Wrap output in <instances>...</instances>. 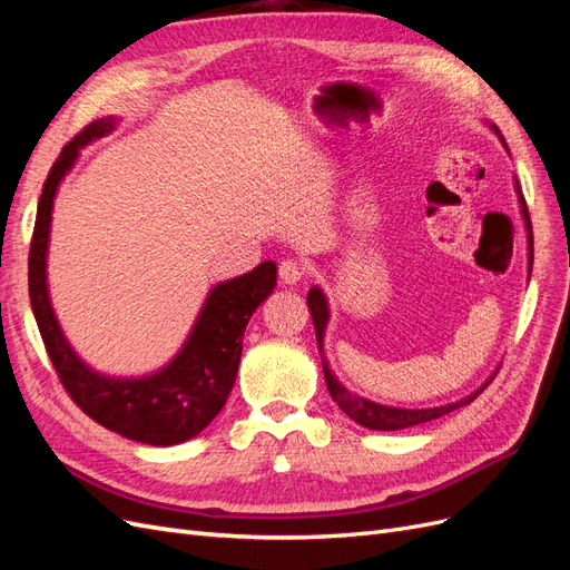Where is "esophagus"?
<instances>
[{
    "mask_svg": "<svg viewBox=\"0 0 570 570\" xmlns=\"http://www.w3.org/2000/svg\"><path fill=\"white\" fill-rule=\"evenodd\" d=\"M304 266L297 262V258H285V262H281V266H278V275H281V281L285 283V285H297V283H302V278H304Z\"/></svg>",
    "mask_w": 570,
    "mask_h": 570,
    "instance_id": "obj_1",
    "label": "esophagus"
}]
</instances>
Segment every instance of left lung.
Segmentation results:
<instances>
[{"label": "left lung", "mask_w": 570, "mask_h": 570, "mask_svg": "<svg viewBox=\"0 0 570 570\" xmlns=\"http://www.w3.org/2000/svg\"><path fill=\"white\" fill-rule=\"evenodd\" d=\"M494 130V135H499V128L497 126H490ZM499 140L504 142V137L499 135ZM507 147V142H504ZM515 185V195H519V204H521V214H523V220H525V230H528V278H530V271H532V226H530V214H528V206H525V199H523V193H521V185L519 180L513 183ZM306 302H308V312H312V318H314V327H316V340H318V350H321V361H323V375H325V385H327V392H331L333 400L337 402V406L347 413V416L352 421H356L358 425H364L368 430H404V428H411V425H421V423H428V421H435L440 416H444V413H450L454 409H461L465 404H471L475 396L488 387L480 385L475 392H471L469 396H463V400L459 402H452V404H444V406H433V409H400V406H385V404H377V402H371L366 400V396L361 394H354L352 390L344 387L337 377L333 375L331 366H327V361L323 356V337H325V327H327V321H331V308H327V299L323 295L321 287H312L308 289L306 295Z\"/></svg>", "instance_id": "8db88e82"}]
</instances>
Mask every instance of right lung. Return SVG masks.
Masks as SVG:
<instances>
[{
	"label": "right lung",
	"instance_id": "1",
	"mask_svg": "<svg viewBox=\"0 0 570 570\" xmlns=\"http://www.w3.org/2000/svg\"><path fill=\"white\" fill-rule=\"evenodd\" d=\"M114 128V116L95 120L61 149L49 170L38 202L28 258L30 306L66 392L92 421L135 442L154 446L180 444L199 435L226 406L243 356L245 327L273 292L278 266L264 262L245 275L214 285L180 352L157 373L111 377L85 364L68 344L49 299L47 249L51 209L57 189L73 168L80 149Z\"/></svg>",
	"mask_w": 570,
	"mask_h": 570
}]
</instances>
